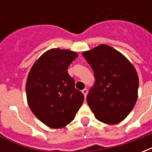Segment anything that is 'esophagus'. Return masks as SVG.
Wrapping results in <instances>:
<instances>
[{"instance_id": "obj_1", "label": "esophagus", "mask_w": 152, "mask_h": 152, "mask_svg": "<svg viewBox=\"0 0 152 152\" xmlns=\"http://www.w3.org/2000/svg\"><path fill=\"white\" fill-rule=\"evenodd\" d=\"M82 93H83V94H84V96H85V98H86V96H87V94H88V90H87V89H83Z\"/></svg>"}]
</instances>
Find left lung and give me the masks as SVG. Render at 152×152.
I'll return each mask as SVG.
<instances>
[{
    "instance_id": "8db88e82",
    "label": "left lung",
    "mask_w": 152,
    "mask_h": 152,
    "mask_svg": "<svg viewBox=\"0 0 152 152\" xmlns=\"http://www.w3.org/2000/svg\"><path fill=\"white\" fill-rule=\"evenodd\" d=\"M82 55L95 78L87 96L91 111L104 124L120 123L137 102L139 82L135 67L121 52L104 44L84 51Z\"/></svg>"
}]
</instances>
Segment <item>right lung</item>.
<instances>
[{
  "label": "right lung",
  "instance_id": "right-lung-1",
  "mask_svg": "<svg viewBox=\"0 0 152 152\" xmlns=\"http://www.w3.org/2000/svg\"><path fill=\"white\" fill-rule=\"evenodd\" d=\"M78 54L69 50H47L31 66L26 82V94L32 113L43 124L60 129L74 120L84 102L75 88L67 68Z\"/></svg>",
  "mask_w": 152,
  "mask_h": 152
}]
</instances>
